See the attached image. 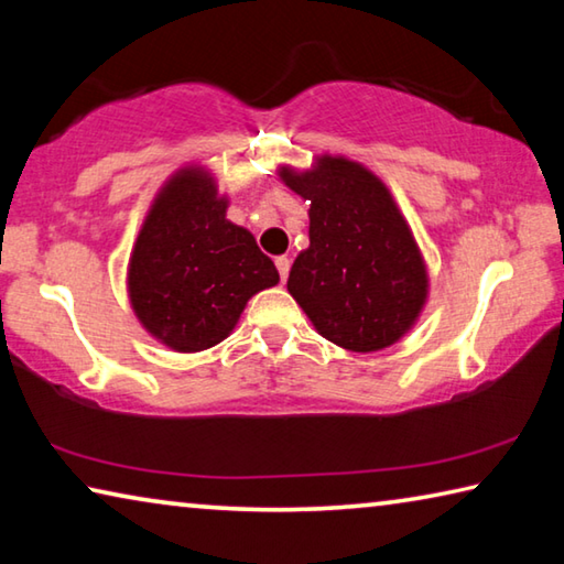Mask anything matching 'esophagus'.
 I'll return each mask as SVG.
<instances>
[{"label": "esophagus", "instance_id": "1", "mask_svg": "<svg viewBox=\"0 0 564 564\" xmlns=\"http://www.w3.org/2000/svg\"><path fill=\"white\" fill-rule=\"evenodd\" d=\"M275 269H279L281 281L285 283V279H289V271H291V259H289V256H279V259H275Z\"/></svg>", "mask_w": 564, "mask_h": 564}]
</instances>
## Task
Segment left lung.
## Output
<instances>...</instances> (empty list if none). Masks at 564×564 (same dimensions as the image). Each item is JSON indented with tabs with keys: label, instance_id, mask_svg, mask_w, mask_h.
<instances>
[{
	"label": "left lung",
	"instance_id": "8db88e82",
	"mask_svg": "<svg viewBox=\"0 0 564 564\" xmlns=\"http://www.w3.org/2000/svg\"><path fill=\"white\" fill-rule=\"evenodd\" d=\"M279 178L311 202V243L295 256L285 283L295 303L340 348L393 346L417 323L431 279L390 188L338 154H321L308 169L283 164Z\"/></svg>",
	"mask_w": 564,
	"mask_h": 564
}]
</instances>
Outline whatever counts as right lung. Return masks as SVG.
I'll return each instance as SVG.
<instances>
[{
  "label": "right lung",
  "instance_id": "add662e5",
  "mask_svg": "<svg viewBox=\"0 0 564 564\" xmlns=\"http://www.w3.org/2000/svg\"><path fill=\"white\" fill-rule=\"evenodd\" d=\"M228 196L202 164L174 171L151 202L133 241L127 293L151 338L176 352L214 348L246 303L279 283L253 234L226 218Z\"/></svg>",
  "mask_w": 564,
  "mask_h": 564
}]
</instances>
